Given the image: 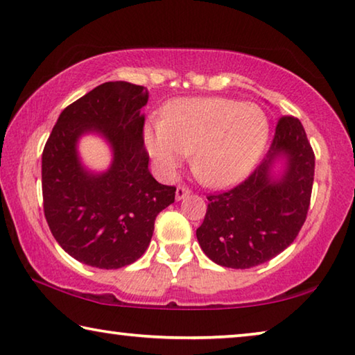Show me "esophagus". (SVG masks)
<instances>
[{
  "instance_id": "34e87169",
  "label": "esophagus",
  "mask_w": 355,
  "mask_h": 355,
  "mask_svg": "<svg viewBox=\"0 0 355 355\" xmlns=\"http://www.w3.org/2000/svg\"><path fill=\"white\" fill-rule=\"evenodd\" d=\"M189 194H191V189L189 188H186V186H183V184L177 186V191H175L177 200H183L184 197H188Z\"/></svg>"
}]
</instances>
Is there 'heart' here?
I'll list each match as a JSON object with an SVG mask.
<instances>
[{
  "label": "heart",
  "mask_w": 355,
  "mask_h": 355,
  "mask_svg": "<svg viewBox=\"0 0 355 355\" xmlns=\"http://www.w3.org/2000/svg\"><path fill=\"white\" fill-rule=\"evenodd\" d=\"M269 119L255 103L222 97L180 98L152 119L144 141L159 171L171 175L192 152L191 167L209 188L248 177L266 148Z\"/></svg>",
  "instance_id": "heart-1"
}]
</instances>
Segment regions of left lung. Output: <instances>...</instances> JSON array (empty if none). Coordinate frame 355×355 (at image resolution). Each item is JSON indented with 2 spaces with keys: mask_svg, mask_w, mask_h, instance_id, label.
<instances>
[{
  "mask_svg": "<svg viewBox=\"0 0 355 355\" xmlns=\"http://www.w3.org/2000/svg\"><path fill=\"white\" fill-rule=\"evenodd\" d=\"M284 172L273 175L277 160ZM315 153L299 119H279L271 147L250 175L230 191L209 194L196 235L205 255L225 268L248 269L284 252L310 207Z\"/></svg>",
  "mask_w": 355,
  "mask_h": 355,
  "instance_id": "obj_1",
  "label": "left lung"
}]
</instances>
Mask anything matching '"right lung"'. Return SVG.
<instances>
[{
  "mask_svg": "<svg viewBox=\"0 0 355 355\" xmlns=\"http://www.w3.org/2000/svg\"><path fill=\"white\" fill-rule=\"evenodd\" d=\"M148 91L127 81L103 83L61 112L42 153L48 227L75 260L100 269L135 263L147 250L155 219L175 200V186L156 182L144 146ZM86 132L103 135L113 163L87 171L76 146Z\"/></svg>",
  "mask_w": 355,
  "mask_h": 355,
  "instance_id": "add662e5",
  "label": "right lung"
}]
</instances>
